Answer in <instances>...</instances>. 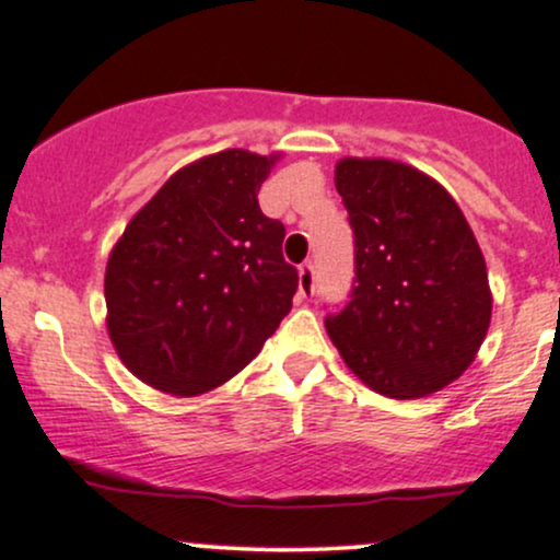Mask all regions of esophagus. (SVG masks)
Here are the masks:
<instances>
[{"label": "esophagus", "mask_w": 560, "mask_h": 560, "mask_svg": "<svg viewBox=\"0 0 560 560\" xmlns=\"http://www.w3.org/2000/svg\"><path fill=\"white\" fill-rule=\"evenodd\" d=\"M298 276H300V292L305 294V298H311V294L316 292V271H313L311 262H302L298 268Z\"/></svg>", "instance_id": "34e87169"}]
</instances>
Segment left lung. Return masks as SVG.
I'll return each mask as SVG.
<instances>
[{
	"label": "left lung",
	"mask_w": 560,
	"mask_h": 560,
	"mask_svg": "<svg viewBox=\"0 0 560 560\" xmlns=\"http://www.w3.org/2000/svg\"><path fill=\"white\" fill-rule=\"evenodd\" d=\"M355 234L352 300L326 331L365 387L427 397L477 358L492 318L481 247L458 202L432 176L387 158L334 168Z\"/></svg>",
	"instance_id": "8db88e82"
}]
</instances>
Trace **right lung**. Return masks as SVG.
Instances as JSON below:
<instances>
[{"instance_id": "right-lung-1", "label": "right lung", "mask_w": 560, "mask_h": 560, "mask_svg": "<svg viewBox=\"0 0 560 560\" xmlns=\"http://www.w3.org/2000/svg\"><path fill=\"white\" fill-rule=\"evenodd\" d=\"M279 158L223 150L184 165L110 249L107 334L152 389L197 397L221 387L292 311L284 226L258 205Z\"/></svg>"}]
</instances>
